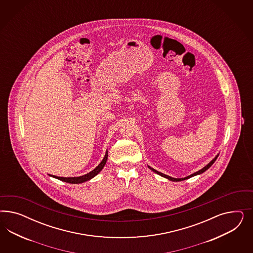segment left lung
<instances>
[{"instance_id":"left-lung-1","label":"left lung","mask_w":253,"mask_h":253,"mask_svg":"<svg viewBox=\"0 0 253 253\" xmlns=\"http://www.w3.org/2000/svg\"><path fill=\"white\" fill-rule=\"evenodd\" d=\"M218 156H219V155H217V156L215 157L214 159H213L212 161H211V162H210L208 165H206L204 168L201 169H199V171H197V172L193 173V174L189 175V176L184 177V178H172V177L168 176V175H166V174H164V173H161V172H160V171L156 170L155 169L150 168V167H149V169H151V170H153L154 172H156L157 174H159V175H161V176L165 177V178H167V179L170 180V181H173V182H179V181H183V180L189 179V178H191V177L196 176V175L200 174V173H203L205 170H207L208 169L210 168V167H211V165L214 163L215 161H216V160H217V158H218Z\"/></svg>"}]
</instances>
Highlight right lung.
Returning <instances> with one entry per match:
<instances>
[{"instance_id":"obj_1","label":"right lung","mask_w":253,"mask_h":253,"mask_svg":"<svg viewBox=\"0 0 253 253\" xmlns=\"http://www.w3.org/2000/svg\"><path fill=\"white\" fill-rule=\"evenodd\" d=\"M107 161V151L106 152V155H105V157H104L103 161H101V163H100L99 165H98L96 168L93 169L92 171H90L89 173H87V174H85V175H83V176L80 177H53L56 178V179H58V180H60V181H63V182L69 183V184H82V183H84V182L89 181L90 179H92V177L97 175V174L99 173L100 171L102 170V169L104 168V166L106 165ZM51 176H52V175H51Z\"/></svg>"}]
</instances>
